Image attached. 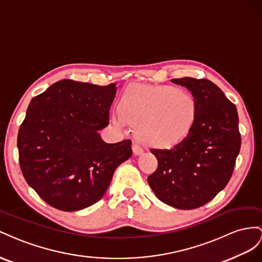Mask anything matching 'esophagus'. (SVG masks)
Returning <instances> with one entry per match:
<instances>
[{
	"label": "esophagus",
	"mask_w": 262,
	"mask_h": 262,
	"mask_svg": "<svg viewBox=\"0 0 262 262\" xmlns=\"http://www.w3.org/2000/svg\"><path fill=\"white\" fill-rule=\"evenodd\" d=\"M133 151L135 155H140L141 152L144 151V148H143V146H141L140 143H138V141H135V143H134V145H133Z\"/></svg>",
	"instance_id": "obj_1"
}]
</instances>
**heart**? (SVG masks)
<instances>
[{
  "mask_svg": "<svg viewBox=\"0 0 262 262\" xmlns=\"http://www.w3.org/2000/svg\"><path fill=\"white\" fill-rule=\"evenodd\" d=\"M193 96L176 88L135 85L126 92L122 107L116 106L112 119L125 129L128 122L137 124V133L146 143L166 147L189 133L196 117Z\"/></svg>",
  "mask_w": 262,
  "mask_h": 262,
  "instance_id": "b5f03b06",
  "label": "heart"
}]
</instances>
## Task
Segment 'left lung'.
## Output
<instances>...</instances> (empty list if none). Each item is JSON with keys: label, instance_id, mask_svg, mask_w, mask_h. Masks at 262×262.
Listing matches in <instances>:
<instances>
[{"label": "left lung", "instance_id": "1", "mask_svg": "<svg viewBox=\"0 0 262 262\" xmlns=\"http://www.w3.org/2000/svg\"><path fill=\"white\" fill-rule=\"evenodd\" d=\"M171 81L191 91L196 117L173 147L150 149L158 168L148 177V183L163 203L193 210L213 200L230 180L242 145L238 114L235 104L210 80Z\"/></svg>", "mask_w": 262, "mask_h": 262}]
</instances>
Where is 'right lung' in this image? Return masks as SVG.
<instances>
[{"instance_id":"1","label":"right lung","mask_w":262,"mask_h":262,"mask_svg":"<svg viewBox=\"0 0 262 262\" xmlns=\"http://www.w3.org/2000/svg\"><path fill=\"white\" fill-rule=\"evenodd\" d=\"M115 83L58 81L35 96L17 135L26 182L50 206L83 210L102 199L115 169L133 154L132 141L106 144L99 130L110 121Z\"/></svg>"}]
</instances>
